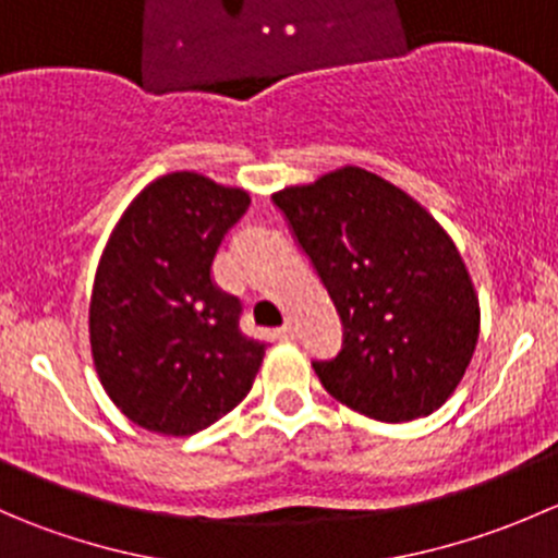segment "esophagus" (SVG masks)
<instances>
[{"mask_svg":"<svg viewBox=\"0 0 558 558\" xmlns=\"http://www.w3.org/2000/svg\"><path fill=\"white\" fill-rule=\"evenodd\" d=\"M278 337H280V340H294V337H296V324H294V320H291V318L286 320V324L278 329Z\"/></svg>","mask_w":558,"mask_h":558,"instance_id":"34e87169","label":"esophagus"}]
</instances>
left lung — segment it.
<instances>
[{
	"mask_svg": "<svg viewBox=\"0 0 558 558\" xmlns=\"http://www.w3.org/2000/svg\"><path fill=\"white\" fill-rule=\"evenodd\" d=\"M324 280L345 340L313 362L337 402L375 421H413L446 404L481 335V305L446 229L402 189L340 167L272 194Z\"/></svg>",
	"mask_w": 558,
	"mask_h": 558,
	"instance_id": "left-lung-1",
	"label": "left lung"
}]
</instances>
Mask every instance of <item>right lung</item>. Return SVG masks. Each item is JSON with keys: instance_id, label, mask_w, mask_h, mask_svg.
Returning <instances> with one entry per match:
<instances>
[{"instance_id": "obj_1", "label": "right lung", "mask_w": 558, "mask_h": 558, "mask_svg": "<svg viewBox=\"0 0 558 558\" xmlns=\"http://www.w3.org/2000/svg\"><path fill=\"white\" fill-rule=\"evenodd\" d=\"M251 196L199 172L145 185L107 240L88 305L92 356L107 397L148 432L189 437L238 408L264 359L240 331L238 296L213 258Z\"/></svg>"}]
</instances>
